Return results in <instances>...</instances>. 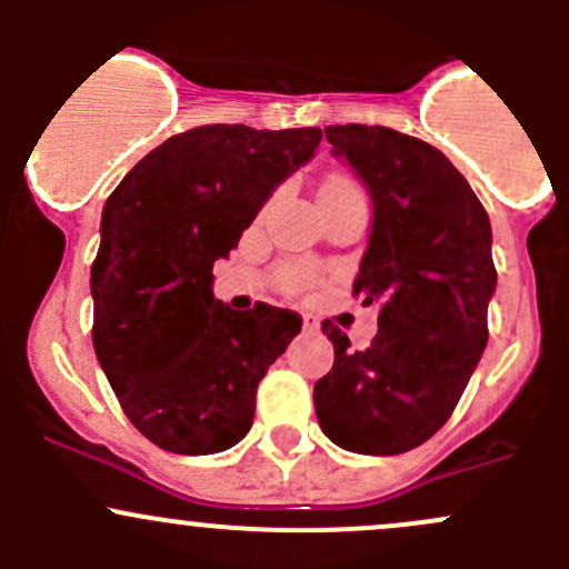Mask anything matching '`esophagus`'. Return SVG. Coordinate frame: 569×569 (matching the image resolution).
Returning <instances> with one entry per match:
<instances>
[{
	"label": "esophagus",
	"instance_id": "34e87169",
	"mask_svg": "<svg viewBox=\"0 0 569 569\" xmlns=\"http://www.w3.org/2000/svg\"><path fill=\"white\" fill-rule=\"evenodd\" d=\"M302 327H306L308 332H319L321 321H319L317 313H302Z\"/></svg>",
	"mask_w": 569,
	"mask_h": 569
}]
</instances>
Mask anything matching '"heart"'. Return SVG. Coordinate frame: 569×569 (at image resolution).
Instances as JSON below:
<instances>
[{"mask_svg": "<svg viewBox=\"0 0 569 569\" xmlns=\"http://www.w3.org/2000/svg\"><path fill=\"white\" fill-rule=\"evenodd\" d=\"M332 181H341V178H332ZM302 283V274H297L295 278V286H300Z\"/></svg>", "mask_w": 569, "mask_h": 569, "instance_id": "b5f03b06", "label": "heart"}]
</instances>
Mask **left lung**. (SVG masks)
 I'll list each match as a JSON object with an SVG mask.
<instances>
[{
	"label": "left lung",
	"instance_id": "obj_1",
	"mask_svg": "<svg viewBox=\"0 0 569 569\" xmlns=\"http://www.w3.org/2000/svg\"><path fill=\"white\" fill-rule=\"evenodd\" d=\"M332 153L371 198L355 295L377 302V336L355 352L332 321L330 375L313 386L319 427L355 455L391 457L432 438L487 347L496 295L492 228L465 176L438 148L388 126H327Z\"/></svg>",
	"mask_w": 569,
	"mask_h": 569
}]
</instances>
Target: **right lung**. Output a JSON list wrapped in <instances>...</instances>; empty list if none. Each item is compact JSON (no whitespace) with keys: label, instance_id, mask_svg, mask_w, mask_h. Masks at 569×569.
Listing matches in <instances>:
<instances>
[{"label":"right lung","instance_id":"right-lung-1","mask_svg":"<svg viewBox=\"0 0 569 569\" xmlns=\"http://www.w3.org/2000/svg\"><path fill=\"white\" fill-rule=\"evenodd\" d=\"M319 140L317 126H198L146 153L107 198L90 269L96 358L159 449L217 455L250 432L258 382L302 319L267 302L233 311L211 269Z\"/></svg>","mask_w":569,"mask_h":569}]
</instances>
